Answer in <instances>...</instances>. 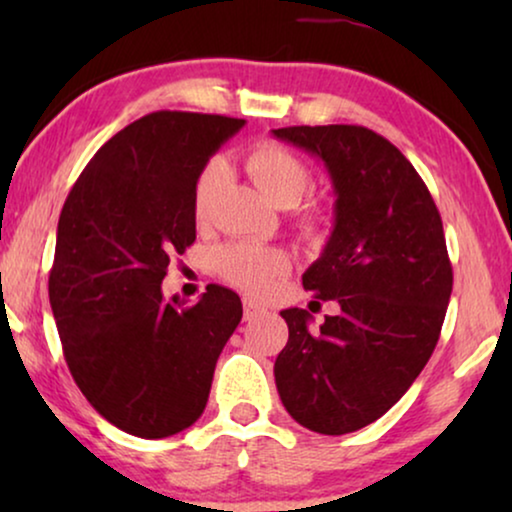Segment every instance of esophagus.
I'll use <instances>...</instances> for the list:
<instances>
[{
  "label": "esophagus",
  "instance_id": "34e87169",
  "mask_svg": "<svg viewBox=\"0 0 512 512\" xmlns=\"http://www.w3.org/2000/svg\"><path fill=\"white\" fill-rule=\"evenodd\" d=\"M263 314H265V307L256 305L254 300L244 298V321H254L258 317H263Z\"/></svg>",
  "mask_w": 512,
  "mask_h": 512
}]
</instances>
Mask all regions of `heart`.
<instances>
[{"instance_id": "b5f03b06", "label": "heart", "mask_w": 512, "mask_h": 512, "mask_svg": "<svg viewBox=\"0 0 512 512\" xmlns=\"http://www.w3.org/2000/svg\"><path fill=\"white\" fill-rule=\"evenodd\" d=\"M244 170L258 191L277 207H291L303 198L312 184L310 170L289 146L279 142H258L244 153ZM223 181V165L209 160L195 177L193 214L205 219ZM296 226L305 237H319L326 228V212L321 207H305L296 214ZM289 254L284 249L254 242H230L216 249L214 268L226 282L249 293H265L279 277L289 272Z\"/></svg>"}]
</instances>
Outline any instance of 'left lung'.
<instances>
[{
  "label": "left lung",
  "instance_id": "8db88e82",
  "mask_svg": "<svg viewBox=\"0 0 512 512\" xmlns=\"http://www.w3.org/2000/svg\"><path fill=\"white\" fill-rule=\"evenodd\" d=\"M272 135L331 174L335 226L303 286L340 305L314 333L307 310L282 312L277 391L305 429L342 436L380 419L436 349L452 293L443 221L410 160L377 132L293 125Z\"/></svg>",
  "mask_w": 512,
  "mask_h": 512
}]
</instances>
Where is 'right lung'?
<instances>
[{
  "instance_id": "right-lung-1",
  "label": "right lung",
  "mask_w": 512,
  "mask_h": 512,
  "mask_svg": "<svg viewBox=\"0 0 512 512\" xmlns=\"http://www.w3.org/2000/svg\"><path fill=\"white\" fill-rule=\"evenodd\" d=\"M242 118L153 111L90 158L58 221L48 298L88 403L125 433L167 438L205 410L216 361L242 319L209 284L191 307L163 298L172 254L195 242L193 184Z\"/></svg>"
}]
</instances>
